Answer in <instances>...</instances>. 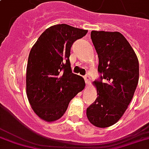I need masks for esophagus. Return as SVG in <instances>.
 Here are the masks:
<instances>
[{
  "instance_id": "esophagus-1",
  "label": "esophagus",
  "mask_w": 149,
  "mask_h": 149,
  "mask_svg": "<svg viewBox=\"0 0 149 149\" xmlns=\"http://www.w3.org/2000/svg\"><path fill=\"white\" fill-rule=\"evenodd\" d=\"M84 79H85V82H86V84L89 85L90 84H91V79H90L89 76L86 75V76L84 77Z\"/></svg>"
}]
</instances>
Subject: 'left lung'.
Masks as SVG:
<instances>
[{
    "label": "left lung",
    "mask_w": 149,
    "mask_h": 149,
    "mask_svg": "<svg viewBox=\"0 0 149 149\" xmlns=\"http://www.w3.org/2000/svg\"><path fill=\"white\" fill-rule=\"evenodd\" d=\"M98 55L97 70L102 75L94 81L97 97L87 109V117L95 127L105 128L117 123L131 102L139 79L138 57L119 32L91 33Z\"/></svg>",
    "instance_id": "8db88e82"
}]
</instances>
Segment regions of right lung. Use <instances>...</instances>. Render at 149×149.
Here are the masks:
<instances>
[{
  "label": "right lung",
  "instance_id": "1",
  "mask_svg": "<svg viewBox=\"0 0 149 149\" xmlns=\"http://www.w3.org/2000/svg\"><path fill=\"white\" fill-rule=\"evenodd\" d=\"M86 29L67 24L47 28L32 47L26 68V95L32 109L46 122L59 120L69 103L84 89V78L72 72L70 49Z\"/></svg>",
  "mask_w": 149,
  "mask_h": 149
}]
</instances>
